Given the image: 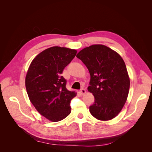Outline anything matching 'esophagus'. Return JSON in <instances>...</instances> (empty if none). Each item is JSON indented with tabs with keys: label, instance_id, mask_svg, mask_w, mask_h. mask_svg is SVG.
I'll list each match as a JSON object with an SVG mask.
<instances>
[{
	"label": "esophagus",
	"instance_id": "1",
	"mask_svg": "<svg viewBox=\"0 0 152 152\" xmlns=\"http://www.w3.org/2000/svg\"><path fill=\"white\" fill-rule=\"evenodd\" d=\"M86 93V90H85L84 89H82L80 91V92H79V93H80V94L81 96H83Z\"/></svg>",
	"mask_w": 152,
	"mask_h": 152
}]
</instances>
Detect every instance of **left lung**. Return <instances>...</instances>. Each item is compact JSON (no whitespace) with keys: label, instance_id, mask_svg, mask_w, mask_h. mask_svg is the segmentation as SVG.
Here are the masks:
<instances>
[{"label":"left lung","instance_id":"1","mask_svg":"<svg viewBox=\"0 0 152 152\" xmlns=\"http://www.w3.org/2000/svg\"><path fill=\"white\" fill-rule=\"evenodd\" d=\"M90 73L89 92L94 103L89 107L91 114L99 121L112 120L125 104L130 87L126 64L116 51L102 44L82 49L77 54Z\"/></svg>","mask_w":152,"mask_h":152}]
</instances>
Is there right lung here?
<instances>
[{
  "instance_id": "right-lung-1",
  "label": "right lung",
  "mask_w": 152,
  "mask_h": 152,
  "mask_svg": "<svg viewBox=\"0 0 152 152\" xmlns=\"http://www.w3.org/2000/svg\"><path fill=\"white\" fill-rule=\"evenodd\" d=\"M77 52L66 48H49L32 60L27 71L25 86L30 101L50 121H60L71 113L70 102L77 93L66 89L61 73Z\"/></svg>"
}]
</instances>
